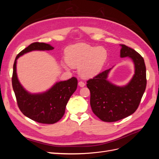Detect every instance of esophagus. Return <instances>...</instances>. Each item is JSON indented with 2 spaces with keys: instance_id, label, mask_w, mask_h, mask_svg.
Returning a JSON list of instances; mask_svg holds the SVG:
<instances>
[{
  "instance_id": "obj_1",
  "label": "esophagus",
  "mask_w": 159,
  "mask_h": 159,
  "mask_svg": "<svg viewBox=\"0 0 159 159\" xmlns=\"http://www.w3.org/2000/svg\"><path fill=\"white\" fill-rule=\"evenodd\" d=\"M78 85H79V86H80V87H84L85 84V83L84 82V81H79Z\"/></svg>"
}]
</instances>
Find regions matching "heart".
<instances>
[{"label": "heart", "instance_id": "obj_1", "mask_svg": "<svg viewBox=\"0 0 159 159\" xmlns=\"http://www.w3.org/2000/svg\"><path fill=\"white\" fill-rule=\"evenodd\" d=\"M107 57L104 48L78 43L66 50V62L71 67H79L80 75L84 78H91L102 70Z\"/></svg>", "mask_w": 159, "mask_h": 159}]
</instances>
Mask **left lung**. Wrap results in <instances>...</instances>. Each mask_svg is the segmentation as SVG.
<instances>
[{"mask_svg":"<svg viewBox=\"0 0 159 159\" xmlns=\"http://www.w3.org/2000/svg\"><path fill=\"white\" fill-rule=\"evenodd\" d=\"M120 57L131 58L134 74L124 86H117L107 80L105 70L87 81L90 91V105L93 113L105 122H114L132 115L138 108L147 85L146 66L143 57L135 50L121 44Z\"/></svg>","mask_w":159,"mask_h":159,"instance_id":"8db88e82","label":"left lung"}]
</instances>
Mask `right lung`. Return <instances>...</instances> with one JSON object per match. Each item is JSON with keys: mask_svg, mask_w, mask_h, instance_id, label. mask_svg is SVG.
Returning a JSON list of instances; mask_svg holds the SVG:
<instances>
[{"mask_svg": "<svg viewBox=\"0 0 159 159\" xmlns=\"http://www.w3.org/2000/svg\"><path fill=\"white\" fill-rule=\"evenodd\" d=\"M54 47L43 42H34L17 55L13 65L12 84L18 106L21 112L33 121L40 123L54 124L64 116L66 105L78 86L74 77L56 82L45 92L31 93L19 81L16 74L17 60L20 56L34 50H52Z\"/></svg>", "mask_w": 159, "mask_h": 159, "instance_id": "obj_1", "label": "right lung"}]
</instances>
